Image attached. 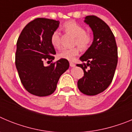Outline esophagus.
Returning <instances> with one entry per match:
<instances>
[{
    "mask_svg": "<svg viewBox=\"0 0 132 132\" xmlns=\"http://www.w3.org/2000/svg\"><path fill=\"white\" fill-rule=\"evenodd\" d=\"M70 66H71V67H75V63H72V62H70Z\"/></svg>",
    "mask_w": 132,
    "mask_h": 132,
    "instance_id": "34e87169",
    "label": "esophagus"
}]
</instances>
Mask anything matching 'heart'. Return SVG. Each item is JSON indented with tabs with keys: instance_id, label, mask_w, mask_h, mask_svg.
<instances>
[{
	"instance_id": "heart-1",
	"label": "heart",
	"mask_w": 132,
	"mask_h": 132,
	"mask_svg": "<svg viewBox=\"0 0 132 132\" xmlns=\"http://www.w3.org/2000/svg\"><path fill=\"white\" fill-rule=\"evenodd\" d=\"M63 28L69 33L71 34L75 37V44L78 45L81 50H86L91 42V37L88 34L85 32L83 27L75 22L69 21L63 25ZM51 42L55 47L60 46V34L58 30L53 31L51 37ZM79 53L78 47L73 48H63L58 53L59 57L67 59L68 61L74 60L75 57Z\"/></svg>"
}]
</instances>
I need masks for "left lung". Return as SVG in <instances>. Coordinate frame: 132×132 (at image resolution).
Masks as SVG:
<instances>
[{
    "instance_id": "1",
    "label": "left lung",
    "mask_w": 132,
    "mask_h": 132,
    "mask_svg": "<svg viewBox=\"0 0 132 132\" xmlns=\"http://www.w3.org/2000/svg\"><path fill=\"white\" fill-rule=\"evenodd\" d=\"M84 22L93 32L91 45L80 57L77 64L82 68L84 76L77 86L83 94L93 96L103 92L112 82L118 63V49L112 31L103 20L95 16H87ZM87 67L89 69L86 71Z\"/></svg>"
}]
</instances>
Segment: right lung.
Instances as JSON below:
<instances>
[{
  "label": "right lung",
  "instance_id": "right-lung-1",
  "mask_svg": "<svg viewBox=\"0 0 132 132\" xmlns=\"http://www.w3.org/2000/svg\"><path fill=\"white\" fill-rule=\"evenodd\" d=\"M59 26V21L36 18L24 27L17 41L15 64L19 77L27 91L36 96L52 94L61 75L69 67V61L64 59L48 66L44 65L45 60L55 59L51 37Z\"/></svg>",
  "mask_w": 132,
  "mask_h": 132
}]
</instances>
